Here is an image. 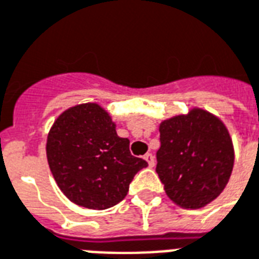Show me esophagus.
Segmentation results:
<instances>
[{
	"mask_svg": "<svg viewBox=\"0 0 259 259\" xmlns=\"http://www.w3.org/2000/svg\"><path fill=\"white\" fill-rule=\"evenodd\" d=\"M144 159L147 161V163L150 167H152V166L155 165V158H154V155H152V154H150V152H147V154L144 155Z\"/></svg>",
	"mask_w": 259,
	"mask_h": 259,
	"instance_id": "esophagus-1",
	"label": "esophagus"
}]
</instances>
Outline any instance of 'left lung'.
I'll use <instances>...</instances> for the list:
<instances>
[{
    "instance_id": "8db88e82",
    "label": "left lung",
    "mask_w": 259,
    "mask_h": 259,
    "mask_svg": "<svg viewBox=\"0 0 259 259\" xmlns=\"http://www.w3.org/2000/svg\"><path fill=\"white\" fill-rule=\"evenodd\" d=\"M159 134L155 170L170 200L186 209L213 201L234 167V147L226 125L196 108L162 121Z\"/></svg>"
}]
</instances>
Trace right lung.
Masks as SVG:
<instances>
[{"mask_svg": "<svg viewBox=\"0 0 259 259\" xmlns=\"http://www.w3.org/2000/svg\"><path fill=\"white\" fill-rule=\"evenodd\" d=\"M47 159L58 186L70 201L107 209L125 196L135 174L147 166L116 134L111 116L97 104H81L62 113L50 130Z\"/></svg>", "mask_w": 259, "mask_h": 259, "instance_id": "1", "label": "right lung"}]
</instances>
